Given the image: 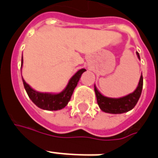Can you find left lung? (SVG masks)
Instances as JSON below:
<instances>
[{"label": "left lung", "instance_id": "left-lung-1", "mask_svg": "<svg viewBox=\"0 0 158 158\" xmlns=\"http://www.w3.org/2000/svg\"><path fill=\"white\" fill-rule=\"evenodd\" d=\"M137 56L139 58H140L139 54L138 52ZM143 82V75H141L139 86L135 89V91L120 98H109L104 97L98 91V89L94 85V91L96 94L97 101L100 109L105 112L112 113V114H121V113L127 112L133 109L137 104L142 93Z\"/></svg>", "mask_w": 158, "mask_h": 158}]
</instances>
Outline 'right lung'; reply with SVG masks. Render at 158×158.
Segmentation results:
<instances>
[{"label": "right lung", "instance_id": "right-lung-1", "mask_svg": "<svg viewBox=\"0 0 158 158\" xmlns=\"http://www.w3.org/2000/svg\"><path fill=\"white\" fill-rule=\"evenodd\" d=\"M21 63L23 64V58H22ZM85 70H86L85 69H79V71L70 79L69 84L64 91L58 94H43V93L36 92L28 84H26V82L23 79V86H24V89H25L29 98L37 106L42 108L43 110H60L68 104L82 74Z\"/></svg>", "mask_w": 158, "mask_h": 158}]
</instances>
